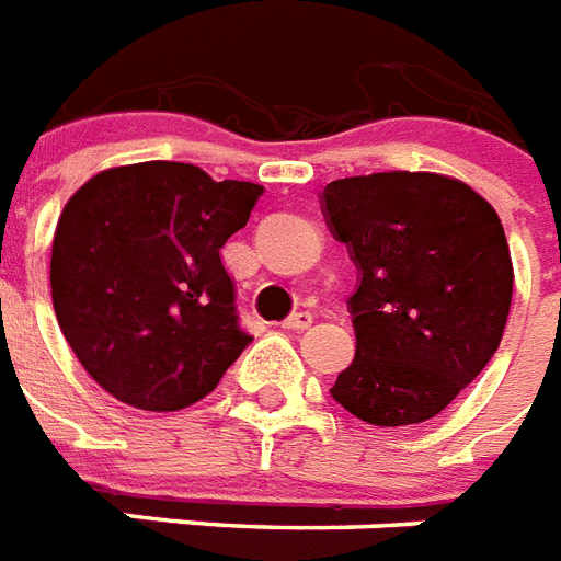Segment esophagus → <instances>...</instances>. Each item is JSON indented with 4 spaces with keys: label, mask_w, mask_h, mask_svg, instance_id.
Here are the masks:
<instances>
[{
    "label": "esophagus",
    "mask_w": 561,
    "mask_h": 561,
    "mask_svg": "<svg viewBox=\"0 0 561 561\" xmlns=\"http://www.w3.org/2000/svg\"><path fill=\"white\" fill-rule=\"evenodd\" d=\"M309 324H312V312H293V316L284 321L286 330H307Z\"/></svg>",
    "instance_id": "obj_1"
}]
</instances>
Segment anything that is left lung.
Instances as JSON below:
<instances>
[{
  "mask_svg": "<svg viewBox=\"0 0 561 561\" xmlns=\"http://www.w3.org/2000/svg\"><path fill=\"white\" fill-rule=\"evenodd\" d=\"M321 210L358 272L356 358L333 400L370 425L432 420L504 335L513 260L499 214L458 179L408 170L335 179Z\"/></svg>",
  "mask_w": 561,
  "mask_h": 561,
  "instance_id": "1",
  "label": "left lung"
}]
</instances>
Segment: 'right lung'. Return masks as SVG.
<instances>
[{
	"label": "right lung",
	"instance_id": "1",
	"mask_svg": "<svg viewBox=\"0 0 561 561\" xmlns=\"http://www.w3.org/2000/svg\"><path fill=\"white\" fill-rule=\"evenodd\" d=\"M263 185L182 161L103 170L71 196L51 245L66 342L115 400L179 411L208 397L252 344L219 249Z\"/></svg>",
	"mask_w": 561,
	"mask_h": 561
}]
</instances>
